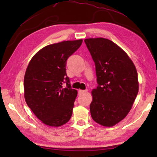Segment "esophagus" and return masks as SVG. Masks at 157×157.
<instances>
[{"instance_id":"34e87169","label":"esophagus","mask_w":157,"mask_h":157,"mask_svg":"<svg viewBox=\"0 0 157 157\" xmlns=\"http://www.w3.org/2000/svg\"><path fill=\"white\" fill-rule=\"evenodd\" d=\"M86 92H87V90H79V91H78V93H79V94H84V93H86Z\"/></svg>"}]
</instances>
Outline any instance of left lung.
<instances>
[{
	"label": "left lung",
	"instance_id": "obj_1",
	"mask_svg": "<svg viewBox=\"0 0 157 157\" xmlns=\"http://www.w3.org/2000/svg\"><path fill=\"white\" fill-rule=\"evenodd\" d=\"M95 64L98 86L92 90L90 112L95 123L113 127L125 118L139 92L138 73L128 55L105 38L85 39Z\"/></svg>",
	"mask_w": 157,
	"mask_h": 157
}]
</instances>
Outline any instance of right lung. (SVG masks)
<instances>
[{"instance_id": "right-lung-1", "label": "right lung", "mask_w": 157, "mask_h": 157, "mask_svg": "<svg viewBox=\"0 0 157 157\" xmlns=\"http://www.w3.org/2000/svg\"><path fill=\"white\" fill-rule=\"evenodd\" d=\"M82 39L50 44L32 58L24 76L25 102L38 119L50 127H60L70 120L78 95L71 88L66 63ZM66 81L67 87L63 88Z\"/></svg>"}]
</instances>
